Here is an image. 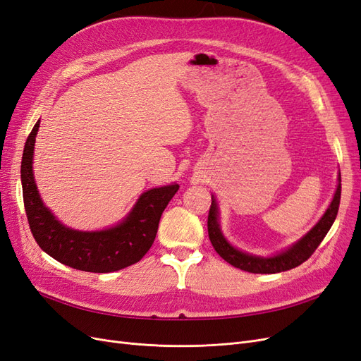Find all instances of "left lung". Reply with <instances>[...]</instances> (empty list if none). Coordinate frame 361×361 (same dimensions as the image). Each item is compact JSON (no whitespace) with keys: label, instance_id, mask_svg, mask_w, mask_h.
<instances>
[{"label":"left lung","instance_id":"8db88e82","mask_svg":"<svg viewBox=\"0 0 361 361\" xmlns=\"http://www.w3.org/2000/svg\"><path fill=\"white\" fill-rule=\"evenodd\" d=\"M341 192H342V183H341V176H338V185H337L333 202L329 209H326V212L324 214V216L319 220V223L316 224L302 239H300L297 244L290 247L288 251H285V253L274 257H268V259L243 253V251L233 248L226 241V238L220 231V224H218L216 203L212 199V203L209 207V215H207V233H209L211 244L215 248L216 253L220 255L226 262H228V264L243 271L253 272V274H276V272L292 269L307 260L314 253V250L319 247L325 235L329 233L330 227L333 226L337 216L338 204H341Z\"/></svg>","mask_w":361,"mask_h":361}]
</instances>
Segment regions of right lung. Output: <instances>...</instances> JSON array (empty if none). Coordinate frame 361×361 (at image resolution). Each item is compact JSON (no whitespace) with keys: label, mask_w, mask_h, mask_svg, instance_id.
I'll return each mask as SVG.
<instances>
[{"label":"right lung","mask_w":361,"mask_h":361,"mask_svg":"<svg viewBox=\"0 0 361 361\" xmlns=\"http://www.w3.org/2000/svg\"><path fill=\"white\" fill-rule=\"evenodd\" d=\"M39 122L25 141L20 162L24 207L30 231L39 247L61 264L87 272H113L137 264L154 244L159 218L179 185L146 191L126 220L108 231H72L43 206L32 178V150Z\"/></svg>","instance_id":"1"}]
</instances>
